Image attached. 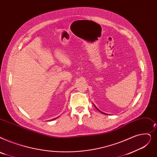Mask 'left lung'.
<instances>
[{
    "mask_svg": "<svg viewBox=\"0 0 157 157\" xmlns=\"http://www.w3.org/2000/svg\"><path fill=\"white\" fill-rule=\"evenodd\" d=\"M94 106H95V108H96V109H97V110H98V111H99V112H101V113H104V114H106V113H103V112H101V111H100V110H99V109H98V108H97V107H96V106H95V105H94ZM106 115H107V114H106Z\"/></svg>",
    "mask_w": 157,
    "mask_h": 157,
    "instance_id": "1",
    "label": "left lung"
}]
</instances>
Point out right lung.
<instances>
[{"instance_id":"add662e5","label":"right lung","mask_w":157,"mask_h":157,"mask_svg":"<svg viewBox=\"0 0 157 157\" xmlns=\"http://www.w3.org/2000/svg\"><path fill=\"white\" fill-rule=\"evenodd\" d=\"M56 119V118H55V119ZM54 119H52V120H54Z\"/></svg>"}]
</instances>
